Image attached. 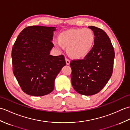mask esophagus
<instances>
[{"instance_id": "obj_1", "label": "esophagus", "mask_w": 130, "mask_h": 130, "mask_svg": "<svg viewBox=\"0 0 130 130\" xmlns=\"http://www.w3.org/2000/svg\"><path fill=\"white\" fill-rule=\"evenodd\" d=\"M65 61H66V63H67V65H69L70 64V61L69 59H68V58H66Z\"/></svg>"}]
</instances>
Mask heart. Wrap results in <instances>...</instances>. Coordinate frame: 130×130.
I'll list each match as a JSON object with an SVG mask.
<instances>
[{
    "label": "heart",
    "instance_id": "obj_1",
    "mask_svg": "<svg viewBox=\"0 0 130 130\" xmlns=\"http://www.w3.org/2000/svg\"><path fill=\"white\" fill-rule=\"evenodd\" d=\"M95 36L88 28L71 29L62 33L60 40H55V46L60 51L68 47V53L75 59H81L90 53L94 44Z\"/></svg>",
    "mask_w": 130,
    "mask_h": 130
}]
</instances>
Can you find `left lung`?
Listing matches in <instances>:
<instances>
[{"instance_id":"8db88e82","label":"left lung","mask_w":130,"mask_h":130,"mask_svg":"<svg viewBox=\"0 0 130 130\" xmlns=\"http://www.w3.org/2000/svg\"><path fill=\"white\" fill-rule=\"evenodd\" d=\"M95 36L94 45L84 59L72 60L71 83L78 93L95 94L103 89L113 72L115 51L109 37L103 30L89 26Z\"/></svg>"}]
</instances>
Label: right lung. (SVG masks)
<instances>
[{
    "instance_id": "1",
    "label": "right lung",
    "mask_w": 130,
    "mask_h": 130,
    "mask_svg": "<svg viewBox=\"0 0 130 130\" xmlns=\"http://www.w3.org/2000/svg\"><path fill=\"white\" fill-rule=\"evenodd\" d=\"M54 27L33 26L22 31L12 51L13 71L21 89L29 95L53 91L55 80L66 65L63 55L52 56Z\"/></svg>"
}]
</instances>
